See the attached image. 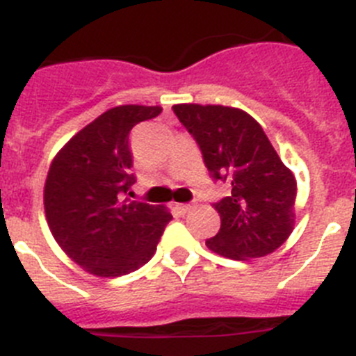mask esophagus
I'll return each mask as SVG.
<instances>
[{"label": "esophagus", "mask_w": 356, "mask_h": 356, "mask_svg": "<svg viewBox=\"0 0 356 356\" xmlns=\"http://www.w3.org/2000/svg\"><path fill=\"white\" fill-rule=\"evenodd\" d=\"M191 208H193L191 204H175V209H177V211L181 213V215H184V213H188Z\"/></svg>", "instance_id": "34e87169"}]
</instances>
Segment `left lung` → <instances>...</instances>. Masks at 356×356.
I'll use <instances>...</instances> for the list:
<instances>
[{"label":"left lung","instance_id":"8db88e82","mask_svg":"<svg viewBox=\"0 0 356 356\" xmlns=\"http://www.w3.org/2000/svg\"><path fill=\"white\" fill-rule=\"evenodd\" d=\"M174 113L199 143L209 174L231 184L229 197L215 204L220 231L206 240L209 251L251 259L280 249L296 224L298 182L261 125L227 105L177 104Z\"/></svg>","mask_w":356,"mask_h":356}]
</instances>
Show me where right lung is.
Returning <instances> with one entry per match:
<instances>
[{
  "label": "right lung",
  "mask_w": 356,
  "mask_h": 356,
  "mask_svg": "<svg viewBox=\"0 0 356 356\" xmlns=\"http://www.w3.org/2000/svg\"><path fill=\"white\" fill-rule=\"evenodd\" d=\"M159 105H118L76 132L57 152L44 184L55 242L100 277L138 270L156 252L172 213L127 197L134 184L129 134L161 114Z\"/></svg>",
  "instance_id": "1"
}]
</instances>
